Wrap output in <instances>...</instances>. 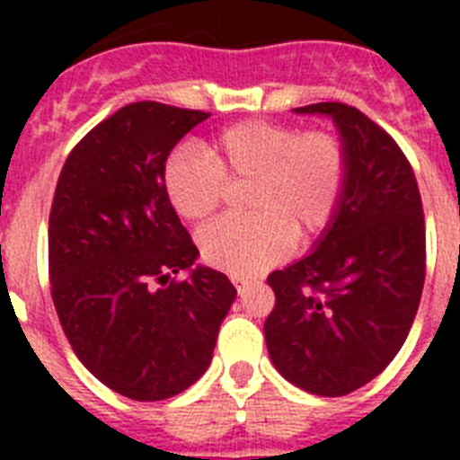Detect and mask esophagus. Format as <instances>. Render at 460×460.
<instances>
[{"instance_id":"1","label":"esophagus","mask_w":460,"mask_h":460,"mask_svg":"<svg viewBox=\"0 0 460 460\" xmlns=\"http://www.w3.org/2000/svg\"><path fill=\"white\" fill-rule=\"evenodd\" d=\"M233 283H234V288H237V292H239V295H243V292H249L251 288H253V280H249V279H242V276H234V279H233Z\"/></svg>"}]
</instances>
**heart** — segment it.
<instances>
[{
    "mask_svg": "<svg viewBox=\"0 0 460 460\" xmlns=\"http://www.w3.org/2000/svg\"><path fill=\"white\" fill-rule=\"evenodd\" d=\"M348 156L327 128L246 119L227 126L200 149L180 147L164 170L165 195L186 221H205L243 184L246 218H221L202 227L198 246L207 265L234 276L276 265L295 237H315L341 205Z\"/></svg>",
    "mask_w": 460,
    "mask_h": 460,
    "instance_id": "heart-1",
    "label": "heart"
}]
</instances>
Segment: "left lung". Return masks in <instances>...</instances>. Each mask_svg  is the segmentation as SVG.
Wrapping results in <instances>:
<instances>
[{
  "mask_svg": "<svg viewBox=\"0 0 460 460\" xmlns=\"http://www.w3.org/2000/svg\"><path fill=\"white\" fill-rule=\"evenodd\" d=\"M295 110L336 121L348 172L318 249L267 276L276 295L267 350L304 392L345 396L380 376L408 339L426 279L424 209L403 149L361 110Z\"/></svg>",
  "mask_w": 460,
  "mask_h": 460,
  "instance_id": "left-lung-1",
  "label": "left lung"
}]
</instances>
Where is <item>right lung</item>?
<instances>
[{"mask_svg": "<svg viewBox=\"0 0 460 460\" xmlns=\"http://www.w3.org/2000/svg\"><path fill=\"white\" fill-rule=\"evenodd\" d=\"M209 112L137 101L71 149L48 223L50 295L87 371L133 401H164L209 367L237 290L198 267L165 195L170 152Z\"/></svg>", "mask_w": 460, "mask_h": 460, "instance_id": "1", "label": "right lung"}]
</instances>
